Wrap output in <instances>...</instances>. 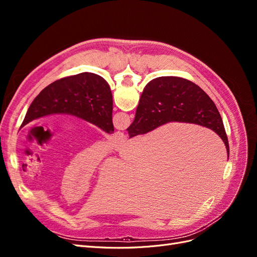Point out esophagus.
I'll return each mask as SVG.
<instances>
[{"instance_id": "esophagus-1", "label": "esophagus", "mask_w": 257, "mask_h": 257, "mask_svg": "<svg viewBox=\"0 0 257 257\" xmlns=\"http://www.w3.org/2000/svg\"><path fill=\"white\" fill-rule=\"evenodd\" d=\"M111 142L114 146H122L126 142V136L124 135L122 132H115V133L111 136Z\"/></svg>"}]
</instances>
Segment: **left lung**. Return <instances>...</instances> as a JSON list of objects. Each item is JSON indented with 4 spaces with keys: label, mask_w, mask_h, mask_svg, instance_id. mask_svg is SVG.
Returning a JSON list of instances; mask_svg holds the SVG:
<instances>
[{
    "label": "left lung",
    "mask_w": 257,
    "mask_h": 257,
    "mask_svg": "<svg viewBox=\"0 0 257 257\" xmlns=\"http://www.w3.org/2000/svg\"><path fill=\"white\" fill-rule=\"evenodd\" d=\"M73 114L113 133L112 94L109 85L92 73L69 76L50 83L30 105L21 126L44 115Z\"/></svg>",
    "instance_id": "obj_1"
}]
</instances>
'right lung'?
Listing matches in <instances>:
<instances>
[{
	"label": "right lung",
	"mask_w": 257,
	"mask_h": 257,
	"mask_svg": "<svg viewBox=\"0 0 257 257\" xmlns=\"http://www.w3.org/2000/svg\"><path fill=\"white\" fill-rule=\"evenodd\" d=\"M173 121L211 128L222 138L229 155L227 136L215 104L197 84L180 77H159L146 85L127 132L134 137Z\"/></svg>",
	"instance_id": "add662e5"
}]
</instances>
